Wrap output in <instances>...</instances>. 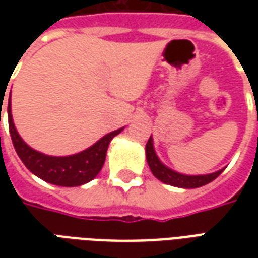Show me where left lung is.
<instances>
[{
  "label": "left lung",
  "mask_w": 258,
  "mask_h": 258,
  "mask_svg": "<svg viewBox=\"0 0 258 258\" xmlns=\"http://www.w3.org/2000/svg\"><path fill=\"white\" fill-rule=\"evenodd\" d=\"M145 152L146 162L149 164L152 174L157 179H160L162 182H164V184L171 185V186H177V188H184V189L200 188V186H203V185L214 181L225 170V168H221V170H218L216 173L203 174V175H188V174H181L178 171H175V170H171V168L167 167L157 157L155 148H153V138H152V135L151 138L148 140Z\"/></svg>",
  "instance_id": "8db88e82"
}]
</instances>
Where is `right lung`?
<instances>
[{"mask_svg": "<svg viewBox=\"0 0 258 258\" xmlns=\"http://www.w3.org/2000/svg\"><path fill=\"white\" fill-rule=\"evenodd\" d=\"M8 123L15 151L23 164L38 178L59 186H80L95 178L103 167L110 141L124 130L123 127L103 135L94 145L79 153L70 156H49L33 149L22 140L15 128L11 98L8 101Z\"/></svg>", "mask_w": 258, "mask_h": 258, "instance_id": "add662e5", "label": "right lung"}]
</instances>
